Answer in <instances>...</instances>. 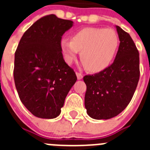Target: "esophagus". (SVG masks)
<instances>
[{"label": "esophagus", "instance_id": "34e87169", "mask_svg": "<svg viewBox=\"0 0 150 150\" xmlns=\"http://www.w3.org/2000/svg\"><path fill=\"white\" fill-rule=\"evenodd\" d=\"M76 76H77V79H83V74H82L81 73L76 72Z\"/></svg>", "mask_w": 150, "mask_h": 150}]
</instances>
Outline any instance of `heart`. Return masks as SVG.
Masks as SVG:
<instances>
[{"instance_id": "obj_1", "label": "heart", "mask_w": 150, "mask_h": 150, "mask_svg": "<svg viewBox=\"0 0 150 150\" xmlns=\"http://www.w3.org/2000/svg\"><path fill=\"white\" fill-rule=\"evenodd\" d=\"M119 44V37L113 29L85 28L73 34L71 41L62 40L61 49L67 64L72 63L80 52L85 69L90 73H98L109 67Z\"/></svg>"}]
</instances>
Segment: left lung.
<instances>
[{"mask_svg":"<svg viewBox=\"0 0 150 150\" xmlns=\"http://www.w3.org/2000/svg\"><path fill=\"white\" fill-rule=\"evenodd\" d=\"M120 46L110 66L83 77L86 85L85 107L90 117L108 120L126 108L140 78L139 52L129 34L116 26Z\"/></svg>","mask_w":150,"mask_h":150,"instance_id":"8db88e82","label":"left lung"}]
</instances>
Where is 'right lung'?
<instances>
[{"label": "right lung", "mask_w": 150, "mask_h": 150, "mask_svg": "<svg viewBox=\"0 0 150 150\" xmlns=\"http://www.w3.org/2000/svg\"><path fill=\"white\" fill-rule=\"evenodd\" d=\"M72 26L71 20L45 16L24 33L16 50V88L22 104L37 117L59 116L77 79L61 49L62 35Z\"/></svg>", "instance_id": "obj_1"}]
</instances>
